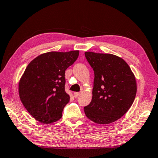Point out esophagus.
I'll list each match as a JSON object with an SVG mask.
<instances>
[{
  "instance_id": "1",
  "label": "esophagus",
  "mask_w": 158,
  "mask_h": 158,
  "mask_svg": "<svg viewBox=\"0 0 158 158\" xmlns=\"http://www.w3.org/2000/svg\"><path fill=\"white\" fill-rule=\"evenodd\" d=\"M79 95H80V93L79 92H74V98H78Z\"/></svg>"
}]
</instances>
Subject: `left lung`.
Wrapping results in <instances>:
<instances>
[{"mask_svg":"<svg viewBox=\"0 0 158 158\" xmlns=\"http://www.w3.org/2000/svg\"><path fill=\"white\" fill-rule=\"evenodd\" d=\"M85 56L95 74L92 100L84 107L85 114L95 123H111L132 106L137 93L135 77L116 55L86 52Z\"/></svg>","mask_w":158,"mask_h":158,"instance_id":"1","label":"left lung"}]
</instances>
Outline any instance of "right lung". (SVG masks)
<instances>
[{"label":"right lung","mask_w":158,"mask_h":158,"mask_svg":"<svg viewBox=\"0 0 158 158\" xmlns=\"http://www.w3.org/2000/svg\"><path fill=\"white\" fill-rule=\"evenodd\" d=\"M79 51L42 53L26 67L19 83L21 102L37 121L49 124L62 117L69 102L65 73L79 56Z\"/></svg>","instance_id":"add662e5"}]
</instances>
